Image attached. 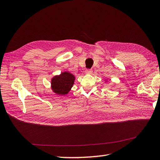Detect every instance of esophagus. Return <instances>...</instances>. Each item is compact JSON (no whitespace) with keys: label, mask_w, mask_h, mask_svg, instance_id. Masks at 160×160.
<instances>
[{"label":"esophagus","mask_w":160,"mask_h":160,"mask_svg":"<svg viewBox=\"0 0 160 160\" xmlns=\"http://www.w3.org/2000/svg\"><path fill=\"white\" fill-rule=\"evenodd\" d=\"M85 72L86 73H91L92 72V70L91 69H87L85 70Z\"/></svg>","instance_id":"obj_1"}]
</instances>
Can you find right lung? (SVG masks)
<instances>
[{
	"mask_svg": "<svg viewBox=\"0 0 160 160\" xmlns=\"http://www.w3.org/2000/svg\"><path fill=\"white\" fill-rule=\"evenodd\" d=\"M75 76L68 72L55 76L51 80V88L53 92L57 95H67L74 83Z\"/></svg>",
	"mask_w": 160,
	"mask_h": 160,
	"instance_id": "add662e5",
	"label": "right lung"
}]
</instances>
